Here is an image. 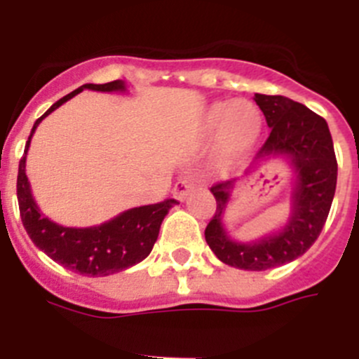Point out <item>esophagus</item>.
<instances>
[{"label":"esophagus","mask_w":359,"mask_h":359,"mask_svg":"<svg viewBox=\"0 0 359 359\" xmlns=\"http://www.w3.org/2000/svg\"><path fill=\"white\" fill-rule=\"evenodd\" d=\"M198 177L196 176H185V177H182V180H180V182L176 183V185H174V190H172V194H174V198L176 199H180V201H183V199L187 198V196H189V192L192 189H194L196 185H198Z\"/></svg>","instance_id":"34e87169"}]
</instances>
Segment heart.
I'll return each instance as SVG.
<instances>
[{
  "instance_id": "b5f03b06",
  "label": "heart",
  "mask_w": 359,
  "mask_h": 359,
  "mask_svg": "<svg viewBox=\"0 0 359 359\" xmlns=\"http://www.w3.org/2000/svg\"><path fill=\"white\" fill-rule=\"evenodd\" d=\"M205 126L210 133L219 131V151L223 158H236L255 144L261 133V113L246 100L217 102L208 109Z\"/></svg>"
}]
</instances>
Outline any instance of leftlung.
Listing matches in <instances>:
<instances>
[{
  "instance_id": "1",
  "label": "left lung",
  "mask_w": 359,
  "mask_h": 359,
  "mask_svg": "<svg viewBox=\"0 0 359 359\" xmlns=\"http://www.w3.org/2000/svg\"><path fill=\"white\" fill-rule=\"evenodd\" d=\"M255 102L271 129L255 161L284 156L297 174L290 219L278 233L255 243L230 239L223 228L224 208L236 185V180H230L212 185L217 205L214 217L205 228V239L219 261L248 271L287 264L313 246L327 221L338 176L334 145L322 116L282 95L255 93Z\"/></svg>"
}]
</instances>
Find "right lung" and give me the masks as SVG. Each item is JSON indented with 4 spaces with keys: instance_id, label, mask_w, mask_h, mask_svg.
<instances>
[{
    "instance_id": "add662e5",
    "label": "right lung",
    "mask_w": 359,
    "mask_h": 359,
    "mask_svg": "<svg viewBox=\"0 0 359 359\" xmlns=\"http://www.w3.org/2000/svg\"><path fill=\"white\" fill-rule=\"evenodd\" d=\"M82 90L123 91L126 86L122 81L106 82V84H84L79 90L62 97L61 100H57L41 118L36 120L25 145V156L19 161V214L32 243L43 250L50 259L65 266L66 269H72L75 273L86 275V277H106V275L116 273L144 261L156 243L161 221L177 201L165 199L154 205L131 208L107 223L90 228L61 226L41 214L39 207L32 198L30 183L25 172V161H27L32 135L44 116H48L52 111L68 102L69 98L81 93Z\"/></svg>"
}]
</instances>
